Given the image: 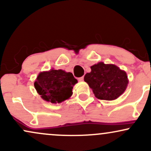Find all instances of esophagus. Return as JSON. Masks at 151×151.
<instances>
[{
	"label": "esophagus",
	"mask_w": 151,
	"mask_h": 151,
	"mask_svg": "<svg viewBox=\"0 0 151 151\" xmlns=\"http://www.w3.org/2000/svg\"><path fill=\"white\" fill-rule=\"evenodd\" d=\"M78 80H79V81H82L83 80H84V77H81L78 78Z\"/></svg>",
	"instance_id": "34e87169"
}]
</instances>
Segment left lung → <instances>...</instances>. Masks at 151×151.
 Masks as SVG:
<instances>
[{"mask_svg": "<svg viewBox=\"0 0 151 151\" xmlns=\"http://www.w3.org/2000/svg\"><path fill=\"white\" fill-rule=\"evenodd\" d=\"M91 72L85 74L84 79L99 99H116L125 91L129 83L125 71L114 65H106L104 62L91 66Z\"/></svg>", "mask_w": 151, "mask_h": 151, "instance_id": "obj_1", "label": "left lung"}]
</instances>
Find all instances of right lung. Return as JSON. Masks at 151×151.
I'll use <instances>...</instances> for the list:
<instances>
[{
  "label": "right lung",
  "mask_w": 151,
  "mask_h": 151,
  "mask_svg": "<svg viewBox=\"0 0 151 151\" xmlns=\"http://www.w3.org/2000/svg\"><path fill=\"white\" fill-rule=\"evenodd\" d=\"M77 83V80L71 72L52 69L38 74L34 86L42 99L57 104L72 96L73 86Z\"/></svg>",
  "instance_id": "add662e5"
}]
</instances>
